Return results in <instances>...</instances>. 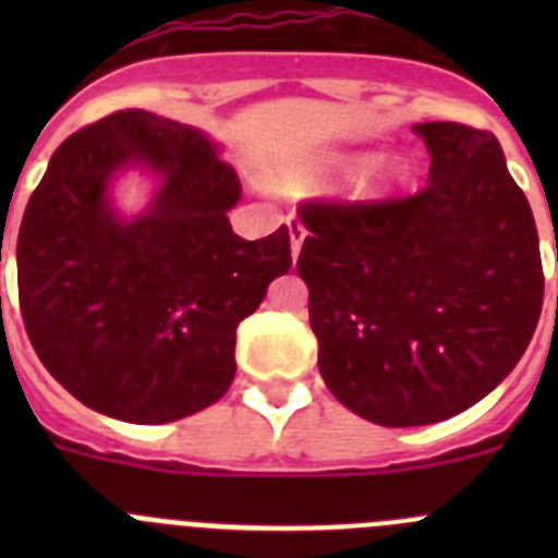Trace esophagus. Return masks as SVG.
<instances>
[{"instance_id":"1","label":"esophagus","mask_w":558,"mask_h":558,"mask_svg":"<svg viewBox=\"0 0 558 558\" xmlns=\"http://www.w3.org/2000/svg\"><path fill=\"white\" fill-rule=\"evenodd\" d=\"M288 231H290V251H293V259L299 256V251H302V243L304 236H307V229L302 226V220L290 218L288 220Z\"/></svg>"}]
</instances>
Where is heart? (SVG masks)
<instances>
[{
	"label": "heart",
	"mask_w": 558,
	"mask_h": 558,
	"mask_svg": "<svg viewBox=\"0 0 558 558\" xmlns=\"http://www.w3.org/2000/svg\"><path fill=\"white\" fill-rule=\"evenodd\" d=\"M354 161L357 159H354L352 153H318V156H310V159L276 167L274 181L279 186H288V190L329 184L338 175L352 170ZM402 179H405V165L399 159H391V156H379V159L366 161V165L354 172L352 192L354 198L363 201L386 198L388 192H393V186Z\"/></svg>",
	"instance_id": "obj_1"
}]
</instances>
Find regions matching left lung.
I'll return each mask as SVG.
<instances>
[{
    "instance_id": "left-lung-1",
    "label": "left lung",
    "mask_w": 558,
    "mask_h": 558,
    "mask_svg": "<svg viewBox=\"0 0 558 558\" xmlns=\"http://www.w3.org/2000/svg\"><path fill=\"white\" fill-rule=\"evenodd\" d=\"M427 186L379 204H307L295 270L318 368L383 427L445 422L495 391L542 313L539 236L495 133L416 122Z\"/></svg>"
}]
</instances>
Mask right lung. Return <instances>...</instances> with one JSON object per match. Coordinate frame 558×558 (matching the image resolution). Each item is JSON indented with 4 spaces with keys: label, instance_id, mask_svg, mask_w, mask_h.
I'll use <instances>...</instances> for the list:
<instances>
[{
    "label": "right lung",
    "instance_id": "1",
    "mask_svg": "<svg viewBox=\"0 0 558 558\" xmlns=\"http://www.w3.org/2000/svg\"><path fill=\"white\" fill-rule=\"evenodd\" d=\"M128 169L157 179L133 219L110 195ZM240 195L204 131L142 108L52 153L19 229V304L47 372L83 405L165 425L229 391L236 327L293 263L288 226L263 240L231 231Z\"/></svg>",
    "mask_w": 558,
    "mask_h": 558
}]
</instances>
